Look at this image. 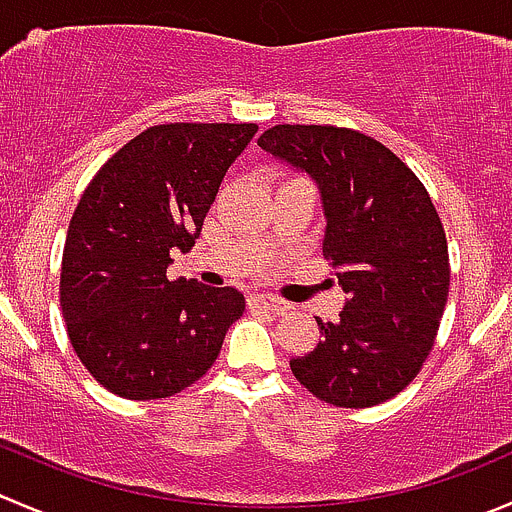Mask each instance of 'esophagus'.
<instances>
[{
    "mask_svg": "<svg viewBox=\"0 0 512 512\" xmlns=\"http://www.w3.org/2000/svg\"><path fill=\"white\" fill-rule=\"evenodd\" d=\"M250 307H262V310H267V312H282L285 310V302L282 300H277V297H267V295H250Z\"/></svg>",
    "mask_w": 512,
    "mask_h": 512,
    "instance_id": "obj_1",
    "label": "esophagus"
}]
</instances>
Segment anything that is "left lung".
Returning <instances> with one entry per match:
<instances>
[{
	"instance_id": "obj_1",
	"label": "left lung",
	"mask_w": 512,
	"mask_h": 512,
	"mask_svg": "<svg viewBox=\"0 0 512 512\" xmlns=\"http://www.w3.org/2000/svg\"><path fill=\"white\" fill-rule=\"evenodd\" d=\"M257 145L305 172L325 212L322 252L345 307L322 340L292 357V375L337 408L395 398L433 350L448 302V242L408 165L372 137L322 124H275Z\"/></svg>"
}]
</instances>
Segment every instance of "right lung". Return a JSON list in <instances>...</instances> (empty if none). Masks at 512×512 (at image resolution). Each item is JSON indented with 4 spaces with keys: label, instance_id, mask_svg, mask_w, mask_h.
Wrapping results in <instances>:
<instances>
[{
    "label": "right lung",
    "instance_id": "add662e5",
    "mask_svg": "<svg viewBox=\"0 0 512 512\" xmlns=\"http://www.w3.org/2000/svg\"><path fill=\"white\" fill-rule=\"evenodd\" d=\"M257 124H157L94 175L74 210L59 300L94 380L127 400L170 398L200 380L245 312L235 287L167 280L190 252L222 177Z\"/></svg>",
    "mask_w": 512,
    "mask_h": 512
}]
</instances>
